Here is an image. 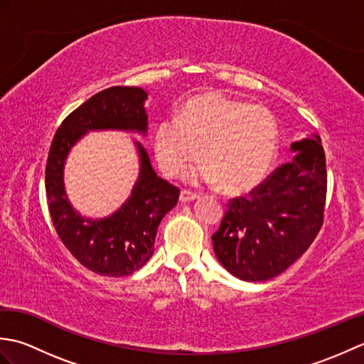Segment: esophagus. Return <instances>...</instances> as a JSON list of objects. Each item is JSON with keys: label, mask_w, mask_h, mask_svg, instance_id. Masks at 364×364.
Returning <instances> with one entry per match:
<instances>
[{"label": "esophagus", "mask_w": 364, "mask_h": 364, "mask_svg": "<svg viewBox=\"0 0 364 364\" xmlns=\"http://www.w3.org/2000/svg\"><path fill=\"white\" fill-rule=\"evenodd\" d=\"M198 196L194 194V192H189V191H181L180 194V202L181 203H189V202H194V200H197Z\"/></svg>", "instance_id": "1"}]
</instances>
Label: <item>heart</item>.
<instances>
[{"mask_svg":"<svg viewBox=\"0 0 364 364\" xmlns=\"http://www.w3.org/2000/svg\"><path fill=\"white\" fill-rule=\"evenodd\" d=\"M278 123L262 105H250L220 92L192 97L178 119L154 129L153 149L162 172L181 175L202 156L197 178L241 194L264 180L278 151Z\"/></svg>","mask_w":364,"mask_h":364,"instance_id":"1","label":"heart"}]
</instances>
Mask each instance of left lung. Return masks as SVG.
Wrapping results in <instances>:
<instances>
[{"mask_svg": "<svg viewBox=\"0 0 364 364\" xmlns=\"http://www.w3.org/2000/svg\"><path fill=\"white\" fill-rule=\"evenodd\" d=\"M291 153L292 159L249 197L231 200L213 235L215 257L239 280L266 282L280 275L322 227L327 170L319 134L294 142Z\"/></svg>", "mask_w": 364, "mask_h": 364, "instance_id": "8db88e82", "label": "left lung"}]
</instances>
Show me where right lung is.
<instances>
[{
    "instance_id": "right-lung-1",
    "label": "right lung",
    "mask_w": 364,
    "mask_h": 364,
    "mask_svg": "<svg viewBox=\"0 0 364 364\" xmlns=\"http://www.w3.org/2000/svg\"><path fill=\"white\" fill-rule=\"evenodd\" d=\"M142 87L115 86L98 92L68 115L54 134L45 170L48 208L60 241L84 267L105 277H125L146 264L162 218L178 202V191L151 167L149 153L134 141L139 176L117 211L106 218L82 215L68 200L64 167L68 153L89 131H125L146 136L149 115Z\"/></svg>"
}]
</instances>
